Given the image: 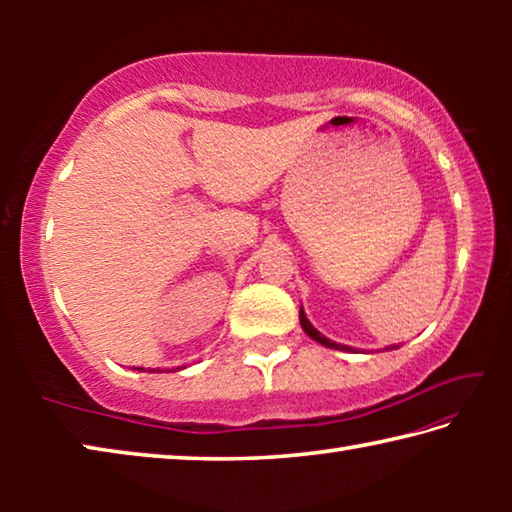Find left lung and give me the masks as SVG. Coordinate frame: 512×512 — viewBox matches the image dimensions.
<instances>
[{
	"label": "left lung",
	"instance_id": "1",
	"mask_svg": "<svg viewBox=\"0 0 512 512\" xmlns=\"http://www.w3.org/2000/svg\"><path fill=\"white\" fill-rule=\"evenodd\" d=\"M300 325H302V329H305V334L309 336V339L318 341L320 345H325V348H334V350H341V352H352L350 345H341V343H336V341H329L327 336L320 334L318 329L309 323V318L305 316V311H302V307H300ZM393 348H395V345H393ZM393 348H386V350H393Z\"/></svg>",
	"mask_w": 512,
	"mask_h": 512
}]
</instances>
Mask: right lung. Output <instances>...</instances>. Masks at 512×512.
I'll return each instance as SVG.
<instances>
[{
  "mask_svg": "<svg viewBox=\"0 0 512 512\" xmlns=\"http://www.w3.org/2000/svg\"><path fill=\"white\" fill-rule=\"evenodd\" d=\"M137 370H142V368H137ZM151 372H158V370H155V368H153V370H151Z\"/></svg>",
  "mask_w": 512,
  "mask_h": 512,
  "instance_id": "1",
  "label": "right lung"
}]
</instances>
